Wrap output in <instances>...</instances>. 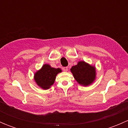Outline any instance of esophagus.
<instances>
[{"mask_svg":"<svg viewBox=\"0 0 128 128\" xmlns=\"http://www.w3.org/2000/svg\"><path fill=\"white\" fill-rule=\"evenodd\" d=\"M62 69H63V70H64V71L67 72V71H68V67H64V68H62Z\"/></svg>","mask_w":128,"mask_h":128,"instance_id":"obj_1","label":"esophagus"}]
</instances>
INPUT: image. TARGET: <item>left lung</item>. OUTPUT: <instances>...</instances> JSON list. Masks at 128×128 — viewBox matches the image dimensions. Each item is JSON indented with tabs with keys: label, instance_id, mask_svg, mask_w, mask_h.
Listing matches in <instances>:
<instances>
[{
	"label": "left lung",
	"instance_id": "8db88e82",
	"mask_svg": "<svg viewBox=\"0 0 128 128\" xmlns=\"http://www.w3.org/2000/svg\"><path fill=\"white\" fill-rule=\"evenodd\" d=\"M75 79L83 86L91 84L95 78V69L84 61L78 62L70 69Z\"/></svg>",
	"mask_w": 128,
	"mask_h": 128
}]
</instances>
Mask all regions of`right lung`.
<instances>
[{
  "label": "right lung",
  "instance_id": "obj_1",
  "mask_svg": "<svg viewBox=\"0 0 128 128\" xmlns=\"http://www.w3.org/2000/svg\"><path fill=\"white\" fill-rule=\"evenodd\" d=\"M61 69L51 68L44 64L40 70L34 74V80L37 84L43 89H48L54 84L56 75L61 72Z\"/></svg>",
  "mask_w": 128,
  "mask_h": 128
}]
</instances>
